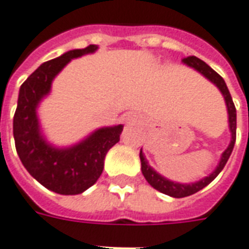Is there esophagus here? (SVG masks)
Instances as JSON below:
<instances>
[{
  "mask_svg": "<svg viewBox=\"0 0 249 249\" xmlns=\"http://www.w3.org/2000/svg\"><path fill=\"white\" fill-rule=\"evenodd\" d=\"M128 119H134V116H133V115H130V116H128Z\"/></svg>",
  "mask_w": 249,
  "mask_h": 249,
  "instance_id": "esophagus-1",
  "label": "esophagus"
}]
</instances>
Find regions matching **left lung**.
Returning a JSON list of instances; mask_svg holds the SVG:
<instances>
[{"label":"left lung","instance_id":"obj_1","mask_svg":"<svg viewBox=\"0 0 249 249\" xmlns=\"http://www.w3.org/2000/svg\"><path fill=\"white\" fill-rule=\"evenodd\" d=\"M182 63L186 64L188 67H192L195 68L196 71H198L201 75L212 82L216 87L221 91L223 93L224 99H225V105H227V110H228V122H229V130H231V134H232V138H231V143L225 149V151L223 153V156L220 158V162H218L217 167L213 170L208 177L202 178L197 182H192V184H179V182H174V181H170L167 178L162 177L160 173H157L151 166H149V163L144 158L143 153L141 150L139 153V158H141V165H142V174L143 177L146 178V181L149 182L154 189H157L158 192H161L163 195L170 196V197H176V198H182V197H188L190 195H195L198 190L204 189L206 185H209L212 182L214 178L217 177L218 173L221 172L225 166V163L229 160V157L232 154V150H233L234 142H236V108H234L233 100H232V96L229 93V89L227 87V84L224 82V79L217 72L212 70L209 65L206 64L205 61H202L198 57L196 56H188L182 59Z\"/></svg>","mask_w":249,"mask_h":249}]
</instances>
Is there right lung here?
<instances>
[{
    "label": "right lung",
    "mask_w": 249,
    "mask_h": 249,
    "mask_svg": "<svg viewBox=\"0 0 249 249\" xmlns=\"http://www.w3.org/2000/svg\"><path fill=\"white\" fill-rule=\"evenodd\" d=\"M98 45L73 49L41 64L22 83L13 118L17 154L32 177L59 195H80L91 188L105 166L107 151L119 142L123 126L102 127L71 147L49 144L40 131L37 106L51 91L52 82L72 59L93 53Z\"/></svg>",
    "instance_id": "add662e5"
}]
</instances>
